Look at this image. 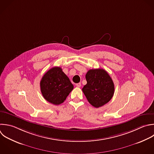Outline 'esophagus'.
Segmentation results:
<instances>
[{
	"label": "esophagus",
	"instance_id": "34e87169",
	"mask_svg": "<svg viewBox=\"0 0 154 154\" xmlns=\"http://www.w3.org/2000/svg\"><path fill=\"white\" fill-rule=\"evenodd\" d=\"M81 84L80 82L76 84V86L77 87H81Z\"/></svg>",
	"mask_w": 154,
	"mask_h": 154
}]
</instances>
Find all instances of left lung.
<instances>
[{
  "label": "left lung",
  "mask_w": 154,
  "mask_h": 154,
  "mask_svg": "<svg viewBox=\"0 0 154 154\" xmlns=\"http://www.w3.org/2000/svg\"><path fill=\"white\" fill-rule=\"evenodd\" d=\"M85 78L87 83L82 88V91L92 106L100 107L111 99L114 85L106 71L102 69L89 70Z\"/></svg>",
  "instance_id": "8db88e82"
}]
</instances>
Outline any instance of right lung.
<instances>
[{"label": "right lung", "mask_w": 154, "mask_h": 154, "mask_svg": "<svg viewBox=\"0 0 154 154\" xmlns=\"http://www.w3.org/2000/svg\"><path fill=\"white\" fill-rule=\"evenodd\" d=\"M40 89L48 102L57 105L64 102L73 89V85L61 67H54L43 75Z\"/></svg>", "instance_id": "obj_1"}]
</instances>
